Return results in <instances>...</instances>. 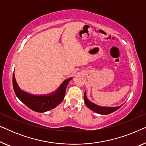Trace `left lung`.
Instances as JSON below:
<instances>
[{
	"mask_svg": "<svg viewBox=\"0 0 146 146\" xmlns=\"http://www.w3.org/2000/svg\"><path fill=\"white\" fill-rule=\"evenodd\" d=\"M84 102L86 105L87 106V107L88 108L92 110L93 111H94L96 113H100V114H102V115H107L109 114V113H111L113 112V111H116L117 110H118L119 108H120L121 106H116V107H104V106H100L96 104L93 103L92 102L90 101L86 97V92H84Z\"/></svg>",
	"mask_w": 146,
	"mask_h": 146,
	"instance_id": "left-lung-1",
	"label": "left lung"
}]
</instances>
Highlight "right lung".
Instances as JSON below:
<instances>
[{"mask_svg":"<svg viewBox=\"0 0 146 146\" xmlns=\"http://www.w3.org/2000/svg\"><path fill=\"white\" fill-rule=\"evenodd\" d=\"M72 78L65 80L54 92L44 95L31 94L21 90L16 80L15 74L13 76V84L16 96L22 102L32 110L42 113L54 108L62 102L66 89Z\"/></svg>","mask_w":146,"mask_h":146,"instance_id":"right-lung-1","label":"right lung"}]
</instances>
